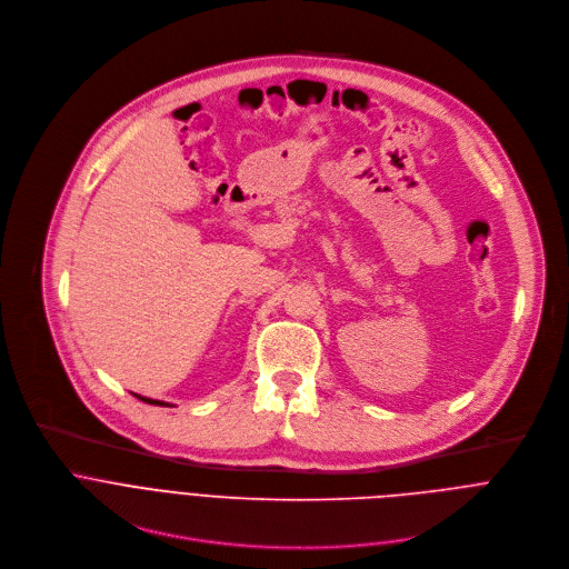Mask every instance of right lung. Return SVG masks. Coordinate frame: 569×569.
Returning a JSON list of instances; mask_svg holds the SVG:
<instances>
[{"instance_id":"add662e5","label":"right lung","mask_w":569,"mask_h":569,"mask_svg":"<svg viewBox=\"0 0 569 569\" xmlns=\"http://www.w3.org/2000/svg\"><path fill=\"white\" fill-rule=\"evenodd\" d=\"M139 400H143V402H150V405H167V402H161V400H150V398H143V396H137Z\"/></svg>"}]
</instances>
